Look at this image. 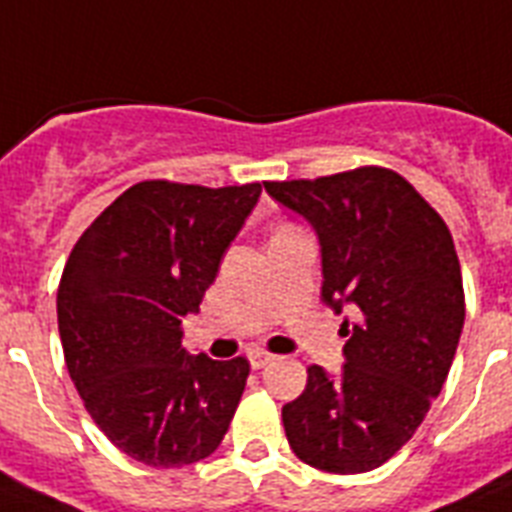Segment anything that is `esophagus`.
<instances>
[{"label": "esophagus", "instance_id": "esophagus-1", "mask_svg": "<svg viewBox=\"0 0 512 512\" xmlns=\"http://www.w3.org/2000/svg\"><path fill=\"white\" fill-rule=\"evenodd\" d=\"M248 361H251L253 369H264L266 363L274 361V356L272 353H266V350H251V353H248Z\"/></svg>", "mask_w": 512, "mask_h": 512}]
</instances>
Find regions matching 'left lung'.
<instances>
[{
  "mask_svg": "<svg viewBox=\"0 0 512 512\" xmlns=\"http://www.w3.org/2000/svg\"><path fill=\"white\" fill-rule=\"evenodd\" d=\"M266 193L311 222L322 243V298L353 311L340 377L308 366L282 408L287 442L327 474H366L416 434L453 366L466 295L453 235L387 167L269 180Z\"/></svg>",
  "mask_w": 512,
  "mask_h": 512,
  "instance_id": "1",
  "label": "left lung"
}]
</instances>
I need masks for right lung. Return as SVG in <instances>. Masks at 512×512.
Wrapping results in <instances>:
<instances>
[{"mask_svg":"<svg viewBox=\"0 0 512 512\" xmlns=\"http://www.w3.org/2000/svg\"><path fill=\"white\" fill-rule=\"evenodd\" d=\"M261 183L143 180L114 198L70 251L57 290L65 363L117 450L154 468L209 458L225 439L251 363L183 348L219 261Z\"/></svg>","mask_w":512,"mask_h":512,"instance_id":"add662e5","label":"right lung"}]
</instances>
